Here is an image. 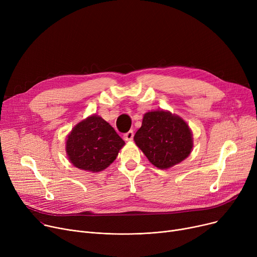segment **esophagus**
I'll list each match as a JSON object with an SVG mask.
<instances>
[{
    "label": "esophagus",
    "instance_id": "34e87169",
    "mask_svg": "<svg viewBox=\"0 0 257 257\" xmlns=\"http://www.w3.org/2000/svg\"><path fill=\"white\" fill-rule=\"evenodd\" d=\"M133 137H134V133H133L132 130H130V131H128L127 133L124 134V140H125L126 142H131V141L133 140Z\"/></svg>",
    "mask_w": 257,
    "mask_h": 257
}]
</instances>
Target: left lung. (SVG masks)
Returning <instances> with one entry per match:
<instances>
[{
  "mask_svg": "<svg viewBox=\"0 0 257 257\" xmlns=\"http://www.w3.org/2000/svg\"><path fill=\"white\" fill-rule=\"evenodd\" d=\"M134 142L150 163L160 170L180 164L190 156L194 147L193 133L186 121L164 109L144 114Z\"/></svg>",
  "mask_w": 257,
  "mask_h": 257,
  "instance_id": "obj_1",
  "label": "left lung"
}]
</instances>
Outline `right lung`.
Wrapping results in <instances>:
<instances>
[{
  "mask_svg": "<svg viewBox=\"0 0 257 257\" xmlns=\"http://www.w3.org/2000/svg\"><path fill=\"white\" fill-rule=\"evenodd\" d=\"M125 146L109 123L91 114L72 129L65 140V152L77 169L98 173L109 167Z\"/></svg>",
  "mask_w": 257,
  "mask_h": 257,
  "instance_id": "right-lung-1",
  "label": "right lung"
}]
</instances>
